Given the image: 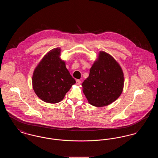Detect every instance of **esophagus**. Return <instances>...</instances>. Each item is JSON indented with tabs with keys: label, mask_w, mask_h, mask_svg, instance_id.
I'll return each mask as SVG.
<instances>
[{
	"label": "esophagus",
	"mask_w": 158,
	"mask_h": 158,
	"mask_svg": "<svg viewBox=\"0 0 158 158\" xmlns=\"http://www.w3.org/2000/svg\"><path fill=\"white\" fill-rule=\"evenodd\" d=\"M81 83V81L80 80H79V79L76 80V85H80Z\"/></svg>",
	"instance_id": "34e87169"
}]
</instances>
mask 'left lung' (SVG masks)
I'll return each instance as SVG.
<instances>
[{
  "mask_svg": "<svg viewBox=\"0 0 158 158\" xmlns=\"http://www.w3.org/2000/svg\"><path fill=\"white\" fill-rule=\"evenodd\" d=\"M124 83L119 63L110 54L101 51L90 69L89 75L82 84L83 92L91 105L104 106L120 96Z\"/></svg>",
  "mask_w": 158,
  "mask_h": 158,
  "instance_id": "obj_1",
  "label": "left lung"
}]
</instances>
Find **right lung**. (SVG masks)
I'll return each mask as SVG.
<instances>
[{
	"label": "right lung",
	"mask_w": 158,
	"mask_h": 158,
	"mask_svg": "<svg viewBox=\"0 0 158 158\" xmlns=\"http://www.w3.org/2000/svg\"><path fill=\"white\" fill-rule=\"evenodd\" d=\"M60 48L50 50L35 68L32 84L38 97L47 103L63 100L75 80L70 75L64 60L60 58Z\"/></svg>",
	"instance_id": "1"
}]
</instances>
